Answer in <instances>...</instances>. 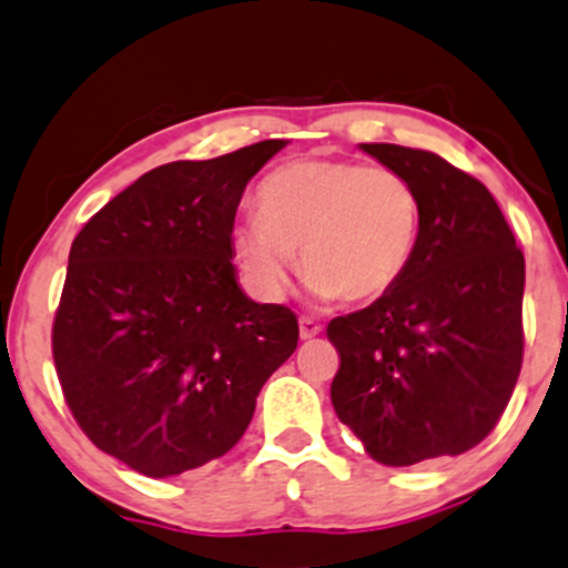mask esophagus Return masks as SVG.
I'll return each instance as SVG.
<instances>
[{
  "label": "esophagus",
  "mask_w": 568,
  "mask_h": 568,
  "mask_svg": "<svg viewBox=\"0 0 568 568\" xmlns=\"http://www.w3.org/2000/svg\"><path fill=\"white\" fill-rule=\"evenodd\" d=\"M323 332V326L317 321H313V317H298V334H302V339H313V336H317Z\"/></svg>",
  "instance_id": "obj_1"
}]
</instances>
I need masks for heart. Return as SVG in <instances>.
Masks as SVG:
<instances>
[{
    "mask_svg": "<svg viewBox=\"0 0 568 568\" xmlns=\"http://www.w3.org/2000/svg\"><path fill=\"white\" fill-rule=\"evenodd\" d=\"M258 215L236 223L232 253L247 288L264 302L302 272L317 298L369 302L396 288L420 232V202L390 166L345 159H298L266 174Z\"/></svg>",
    "mask_w": 568,
    "mask_h": 568,
    "instance_id": "obj_1",
    "label": "heart"
}]
</instances>
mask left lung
<instances>
[{
  "instance_id": "left-lung-1",
  "label": "left lung",
  "mask_w": 568,
  "mask_h": 568,
  "mask_svg": "<svg viewBox=\"0 0 568 568\" xmlns=\"http://www.w3.org/2000/svg\"><path fill=\"white\" fill-rule=\"evenodd\" d=\"M361 151L409 180L420 232L396 288L328 323L332 404L377 464L460 456L494 432L520 375L526 258L477 178L415 148Z\"/></svg>"
}]
</instances>
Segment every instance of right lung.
Returning <instances> with one entry per match:
<instances>
[{
	"label": "right lung",
	"mask_w": 568,
	"mask_h": 568,
	"mask_svg": "<svg viewBox=\"0 0 568 568\" xmlns=\"http://www.w3.org/2000/svg\"><path fill=\"white\" fill-rule=\"evenodd\" d=\"M283 148L155 166L74 236L55 375L83 434L140 475H183L232 450L296 351V315L247 298L232 264L242 191Z\"/></svg>",
	"instance_id": "obj_1"
}]
</instances>
